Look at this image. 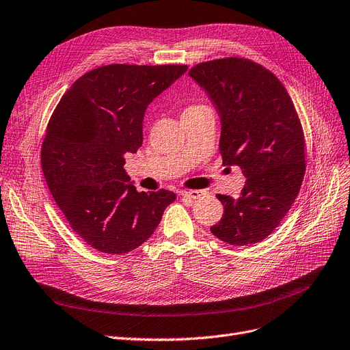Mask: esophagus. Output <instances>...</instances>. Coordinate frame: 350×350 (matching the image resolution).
I'll return each instance as SVG.
<instances>
[{
    "instance_id": "esophagus-1",
    "label": "esophagus",
    "mask_w": 350,
    "mask_h": 350,
    "mask_svg": "<svg viewBox=\"0 0 350 350\" xmlns=\"http://www.w3.org/2000/svg\"><path fill=\"white\" fill-rule=\"evenodd\" d=\"M205 192L204 191H197V189H192V191H184L183 192V197L188 198V200H198L201 197H204Z\"/></svg>"
}]
</instances>
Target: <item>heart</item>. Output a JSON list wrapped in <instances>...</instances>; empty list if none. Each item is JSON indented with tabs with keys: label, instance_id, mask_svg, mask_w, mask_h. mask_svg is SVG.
Returning a JSON list of instances; mask_svg holds the SVG:
<instances>
[{
	"label": "heart",
	"instance_id": "1",
	"mask_svg": "<svg viewBox=\"0 0 350 350\" xmlns=\"http://www.w3.org/2000/svg\"><path fill=\"white\" fill-rule=\"evenodd\" d=\"M197 107H202V106H189L187 110H192V109H197Z\"/></svg>",
	"mask_w": 350,
	"mask_h": 350
}]
</instances>
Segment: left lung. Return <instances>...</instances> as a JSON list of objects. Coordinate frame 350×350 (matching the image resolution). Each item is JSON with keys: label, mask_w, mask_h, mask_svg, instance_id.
<instances>
[{"label": "left lung", "mask_w": 350, "mask_h": 350, "mask_svg": "<svg viewBox=\"0 0 350 350\" xmlns=\"http://www.w3.org/2000/svg\"><path fill=\"white\" fill-rule=\"evenodd\" d=\"M188 75L219 116L222 162L240 166L245 176L239 198L217 195L224 215L211 232L232 245L260 243L283 221L304 176V136L295 105L280 80L245 59L201 63Z\"/></svg>", "instance_id": "8db88e82"}]
</instances>
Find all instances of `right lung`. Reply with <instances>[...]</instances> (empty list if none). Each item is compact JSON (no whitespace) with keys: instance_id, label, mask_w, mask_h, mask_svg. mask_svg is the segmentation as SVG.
<instances>
[{"instance_id":"add662e5","label":"right lung","mask_w":350,"mask_h":350,"mask_svg":"<svg viewBox=\"0 0 350 350\" xmlns=\"http://www.w3.org/2000/svg\"><path fill=\"white\" fill-rule=\"evenodd\" d=\"M188 70L184 64H109L79 77L62 97L41 148L47 187L70 227L102 253L144 244L176 195L137 192L124 155L144 142L146 107Z\"/></svg>"}]
</instances>
